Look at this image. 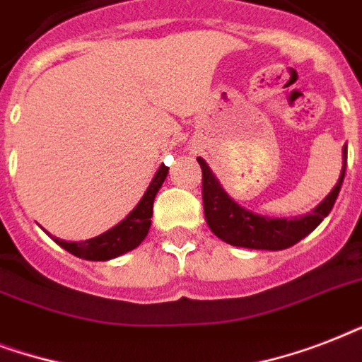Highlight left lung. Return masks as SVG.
<instances>
[{"instance_id": "left-lung-1", "label": "left lung", "mask_w": 362, "mask_h": 362, "mask_svg": "<svg viewBox=\"0 0 362 362\" xmlns=\"http://www.w3.org/2000/svg\"><path fill=\"white\" fill-rule=\"evenodd\" d=\"M197 161L203 170L204 218H206L210 231L231 246L272 250V252L286 250V247L297 244L320 226L337 203L344 175H346V148H344L342 173H340L337 186L332 187V192L312 212L300 216V218L287 220V218L259 216L242 209L240 204L235 203L227 195L226 189L220 186V182L212 175L206 161L201 158H197Z\"/></svg>"}]
</instances>
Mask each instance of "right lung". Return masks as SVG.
Wrapping results in <instances>:
<instances>
[{
    "mask_svg": "<svg viewBox=\"0 0 362 362\" xmlns=\"http://www.w3.org/2000/svg\"><path fill=\"white\" fill-rule=\"evenodd\" d=\"M167 173H169V167L161 165L139 204L125 216V220H122L118 226H115L107 233L84 242H67L52 237L54 242L76 257L86 259V261H109V259H115L118 255H124V253L135 250L150 231L153 199H156L159 187L167 178Z\"/></svg>",
    "mask_w": 362,
    "mask_h": 362,
    "instance_id": "right-lung-1",
    "label": "right lung"
}]
</instances>
